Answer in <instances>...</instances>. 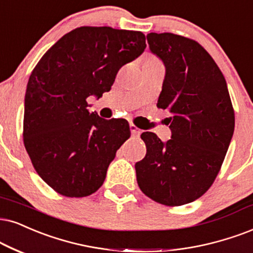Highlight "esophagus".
I'll use <instances>...</instances> for the list:
<instances>
[{
	"instance_id": "esophagus-1",
	"label": "esophagus",
	"mask_w": 253,
	"mask_h": 253,
	"mask_svg": "<svg viewBox=\"0 0 253 253\" xmlns=\"http://www.w3.org/2000/svg\"><path fill=\"white\" fill-rule=\"evenodd\" d=\"M129 128H130V133H132L133 136H139L141 134V130H140L134 124L129 125Z\"/></svg>"
}]
</instances>
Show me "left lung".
<instances>
[{
	"mask_svg": "<svg viewBox=\"0 0 253 253\" xmlns=\"http://www.w3.org/2000/svg\"><path fill=\"white\" fill-rule=\"evenodd\" d=\"M149 49L166 68L158 106L168 112L171 139L143 132L147 153L135 164L146 196L169 207L194 202L211 187L235 129V112L223 73L190 38L147 35Z\"/></svg>",
	"mask_w": 253,
	"mask_h": 253,
	"instance_id": "8db88e82",
	"label": "left lung"
}]
</instances>
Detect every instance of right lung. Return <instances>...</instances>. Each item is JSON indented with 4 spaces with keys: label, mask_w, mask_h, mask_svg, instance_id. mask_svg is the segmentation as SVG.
<instances>
[{
    "label": "right lung",
    "mask_w": 253,
    "mask_h": 253,
    "mask_svg": "<svg viewBox=\"0 0 253 253\" xmlns=\"http://www.w3.org/2000/svg\"><path fill=\"white\" fill-rule=\"evenodd\" d=\"M146 49L140 31L81 27L64 35L31 72L24 99L23 140L35 170L57 193L84 197L101 187L117 150L130 136L125 119L89 113L118 71Z\"/></svg>",
    "instance_id": "1"
}]
</instances>
